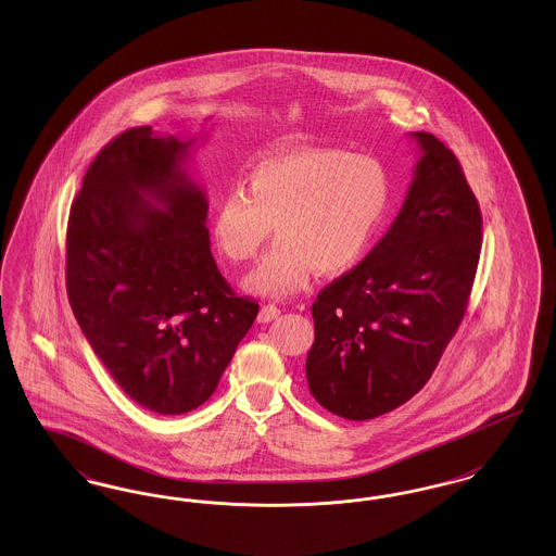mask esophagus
<instances>
[{"mask_svg":"<svg viewBox=\"0 0 556 556\" xmlns=\"http://www.w3.org/2000/svg\"><path fill=\"white\" fill-rule=\"evenodd\" d=\"M279 315H281V311L275 304H266V306L261 308V313H258V320L261 323H270V320H275Z\"/></svg>","mask_w":556,"mask_h":556,"instance_id":"obj_1","label":"esophagus"}]
</instances>
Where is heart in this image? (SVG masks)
Instances as JSON below:
<instances>
[{
    "label": "heart",
    "mask_w": 556,
    "mask_h": 556,
    "mask_svg": "<svg viewBox=\"0 0 556 556\" xmlns=\"http://www.w3.org/2000/svg\"><path fill=\"white\" fill-rule=\"evenodd\" d=\"M242 189L227 191L212 216V238L231 263L256 258L275 225L279 239L245 290L283 300L317 268L342 275L358 265L390 206L392 181L372 156L340 148H295L258 160Z\"/></svg>",
    "instance_id": "1"
}]
</instances>
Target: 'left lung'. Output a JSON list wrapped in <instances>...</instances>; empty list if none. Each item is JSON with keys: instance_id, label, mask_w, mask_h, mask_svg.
Here are the masks:
<instances>
[{"instance_id": "1", "label": "left lung", "mask_w": 556, "mask_h": 556, "mask_svg": "<svg viewBox=\"0 0 556 556\" xmlns=\"http://www.w3.org/2000/svg\"><path fill=\"white\" fill-rule=\"evenodd\" d=\"M390 231L318 291L306 358L323 408L367 421L415 396L465 317L481 252V211L454 152L431 132Z\"/></svg>"}]
</instances>
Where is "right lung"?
Returning a JSON list of instances; mask_svg holds the SVG:
<instances>
[{
	"label": "right lung",
	"mask_w": 556,
	"mask_h": 556,
	"mask_svg": "<svg viewBox=\"0 0 556 556\" xmlns=\"http://www.w3.org/2000/svg\"><path fill=\"white\" fill-rule=\"evenodd\" d=\"M191 141L135 127L91 162L71 206L66 291L118 388L159 415L204 404L258 315L211 252Z\"/></svg>",
	"instance_id": "add662e5"
}]
</instances>
